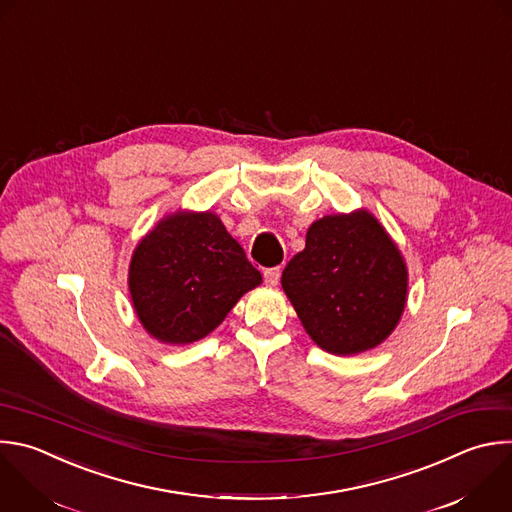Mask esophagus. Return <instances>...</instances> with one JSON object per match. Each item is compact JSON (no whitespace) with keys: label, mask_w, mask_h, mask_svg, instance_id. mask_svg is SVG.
<instances>
[{"label":"esophagus","mask_w":512,"mask_h":512,"mask_svg":"<svg viewBox=\"0 0 512 512\" xmlns=\"http://www.w3.org/2000/svg\"><path fill=\"white\" fill-rule=\"evenodd\" d=\"M263 277H265V283L269 287H275L279 283V277H281V267H269L263 271Z\"/></svg>","instance_id":"esophagus-1"}]
</instances>
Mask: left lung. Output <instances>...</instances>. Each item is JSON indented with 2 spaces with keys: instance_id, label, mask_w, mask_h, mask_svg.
<instances>
[{
  "instance_id": "left-lung-1",
  "label": "left lung",
  "mask_w": 512,
  "mask_h": 512,
  "mask_svg": "<svg viewBox=\"0 0 512 512\" xmlns=\"http://www.w3.org/2000/svg\"><path fill=\"white\" fill-rule=\"evenodd\" d=\"M281 287L303 329L333 356H358L392 335L408 301V265L368 211L313 221Z\"/></svg>"
}]
</instances>
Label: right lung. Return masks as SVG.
Masks as SVG:
<instances>
[{"instance_id":"obj_1","label":"right lung","mask_w":512,"mask_h":512,"mask_svg":"<svg viewBox=\"0 0 512 512\" xmlns=\"http://www.w3.org/2000/svg\"><path fill=\"white\" fill-rule=\"evenodd\" d=\"M261 281L213 211L164 215L138 241L128 265L134 313L166 346L199 342Z\"/></svg>"}]
</instances>
